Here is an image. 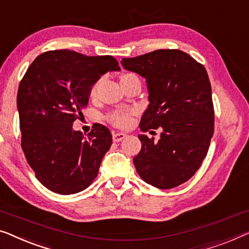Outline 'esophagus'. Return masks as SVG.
Returning a JSON list of instances; mask_svg holds the SVG:
<instances>
[{
	"label": "esophagus",
	"instance_id": "1",
	"mask_svg": "<svg viewBox=\"0 0 249 249\" xmlns=\"http://www.w3.org/2000/svg\"><path fill=\"white\" fill-rule=\"evenodd\" d=\"M125 136H127V135H125V133H124V132H114L112 135L113 142H121L122 139H124Z\"/></svg>",
	"mask_w": 249,
	"mask_h": 249
}]
</instances>
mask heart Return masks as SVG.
Instances as JSON below:
<instances>
[{"instance_id": "heart-1", "label": "heart", "mask_w": 249, "mask_h": 249, "mask_svg": "<svg viewBox=\"0 0 249 249\" xmlns=\"http://www.w3.org/2000/svg\"><path fill=\"white\" fill-rule=\"evenodd\" d=\"M96 89H98V83H95V84L92 86L89 94L92 96L95 95ZM107 119L111 122V124L116 125V127H127V125L131 122V112H129V111H113V112L107 114Z\"/></svg>"}]
</instances>
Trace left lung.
<instances>
[{
	"label": "left lung",
	"mask_w": 249,
	"mask_h": 249,
	"mask_svg": "<svg viewBox=\"0 0 249 249\" xmlns=\"http://www.w3.org/2000/svg\"><path fill=\"white\" fill-rule=\"evenodd\" d=\"M121 64L146 78L149 106L140 129L161 128L158 142L138 136L142 150L133 157L136 171L157 189L181 185L201 166L213 136L214 111L207 71L178 49H158L122 58Z\"/></svg>",
	"instance_id": "left-lung-1"
}]
</instances>
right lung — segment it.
Wrapping results in <instances>:
<instances>
[{"label":"right lung","instance_id":"add662e5","mask_svg":"<svg viewBox=\"0 0 249 249\" xmlns=\"http://www.w3.org/2000/svg\"><path fill=\"white\" fill-rule=\"evenodd\" d=\"M112 71H120L112 56L50 50L32 62L20 82L21 147L36 178L53 192H81L98 176L112 135L94 124L84 137L73 130V122L88 106L93 84Z\"/></svg>","mask_w":249,"mask_h":249}]
</instances>
